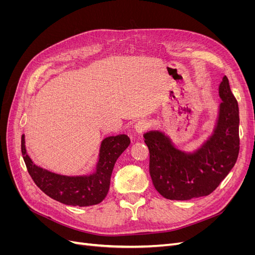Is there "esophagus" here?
Instances as JSON below:
<instances>
[{
    "instance_id": "esophagus-1",
    "label": "esophagus",
    "mask_w": 255,
    "mask_h": 255,
    "mask_svg": "<svg viewBox=\"0 0 255 255\" xmlns=\"http://www.w3.org/2000/svg\"><path fill=\"white\" fill-rule=\"evenodd\" d=\"M150 128V123H149V121H146V120H139L138 121L136 125H135V127H134V128H135V130H136V133H138V134H142L144 130H146Z\"/></svg>"
}]
</instances>
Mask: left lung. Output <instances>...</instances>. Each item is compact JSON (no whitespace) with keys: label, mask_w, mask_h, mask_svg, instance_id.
<instances>
[{"label":"left lung","mask_w":255,"mask_h":255,"mask_svg":"<svg viewBox=\"0 0 255 255\" xmlns=\"http://www.w3.org/2000/svg\"><path fill=\"white\" fill-rule=\"evenodd\" d=\"M217 125L213 135L194 153L181 151L160 130L143 135L150 153L149 171L154 187L169 200L208 196L236 163L239 153L238 103L223 76L219 85Z\"/></svg>","instance_id":"left-lung-1"}]
</instances>
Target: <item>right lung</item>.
<instances>
[{
  "label": "right lung",
  "instance_id": "right-lung-1",
  "mask_svg": "<svg viewBox=\"0 0 255 255\" xmlns=\"http://www.w3.org/2000/svg\"><path fill=\"white\" fill-rule=\"evenodd\" d=\"M129 142L125 134L106 137L100 148L96 171L80 176L60 175L36 166L26 153L24 135L21 137V151L29 175L45 195L67 205L89 206L102 202L106 197L116 160Z\"/></svg>",
  "mask_w": 255,
  "mask_h": 255
}]
</instances>
